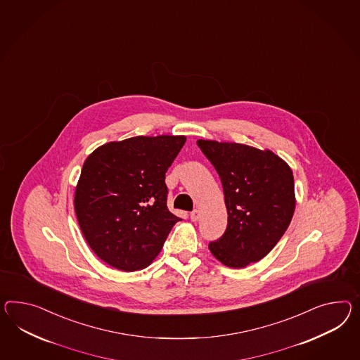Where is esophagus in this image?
I'll use <instances>...</instances> for the list:
<instances>
[{
    "label": "esophagus",
    "mask_w": 360,
    "mask_h": 360,
    "mask_svg": "<svg viewBox=\"0 0 360 360\" xmlns=\"http://www.w3.org/2000/svg\"><path fill=\"white\" fill-rule=\"evenodd\" d=\"M200 217H201V212H200V210H197V209L191 212V219L193 221H198V219H200Z\"/></svg>",
    "instance_id": "obj_1"
}]
</instances>
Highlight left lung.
Returning <instances> with one entry per match:
<instances>
[{"mask_svg": "<svg viewBox=\"0 0 360 360\" xmlns=\"http://www.w3.org/2000/svg\"><path fill=\"white\" fill-rule=\"evenodd\" d=\"M221 177L229 224L212 241V256L241 269L265 257L286 232L295 212L294 175L282 158L235 142L198 139Z\"/></svg>", "mask_w": 360, "mask_h": 360, "instance_id": "8db88e82", "label": "left lung"}]
</instances>
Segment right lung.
<instances>
[{
	"label": "right lung",
	"instance_id": "1",
	"mask_svg": "<svg viewBox=\"0 0 360 360\" xmlns=\"http://www.w3.org/2000/svg\"><path fill=\"white\" fill-rule=\"evenodd\" d=\"M185 136L131 137L104 143L84 160L74 209L98 257L122 271L148 266L175 223L165 179Z\"/></svg>",
	"mask_w": 360,
	"mask_h": 360
}]
</instances>
